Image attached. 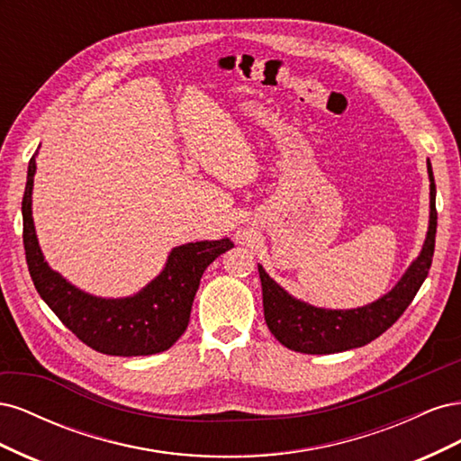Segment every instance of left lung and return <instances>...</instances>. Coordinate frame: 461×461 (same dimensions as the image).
Segmentation results:
<instances>
[{
    "instance_id": "1",
    "label": "left lung",
    "mask_w": 461,
    "mask_h": 461,
    "mask_svg": "<svg viewBox=\"0 0 461 461\" xmlns=\"http://www.w3.org/2000/svg\"><path fill=\"white\" fill-rule=\"evenodd\" d=\"M427 169L430 178V225L423 252L402 281L381 300L348 312L313 308L286 294L259 265L265 323L278 342L302 354H334L366 346L396 323L421 288L435 254L437 188L429 159Z\"/></svg>"
}]
</instances>
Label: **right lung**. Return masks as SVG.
Listing matches in <instances>:
<instances>
[{
	"label": "right lung",
	"instance_id": "right-lung-1",
	"mask_svg": "<svg viewBox=\"0 0 461 461\" xmlns=\"http://www.w3.org/2000/svg\"><path fill=\"white\" fill-rule=\"evenodd\" d=\"M36 156L29 163L23 196V242L32 283L61 323L92 350L107 356H149L169 350L188 327L190 310L207 265L232 248L229 239L175 248L163 273L140 294L104 300L68 285L48 267L32 222Z\"/></svg>",
	"mask_w": 461,
	"mask_h": 461
}]
</instances>
